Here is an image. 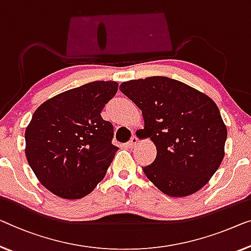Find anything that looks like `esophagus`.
Segmentation results:
<instances>
[{"mask_svg": "<svg viewBox=\"0 0 251 251\" xmlns=\"http://www.w3.org/2000/svg\"><path fill=\"white\" fill-rule=\"evenodd\" d=\"M137 143H138V138L134 135V136H132L130 137V140L127 142V147H128L129 149H133V148H135L136 145H137Z\"/></svg>", "mask_w": 251, "mask_h": 251, "instance_id": "esophagus-1", "label": "esophagus"}]
</instances>
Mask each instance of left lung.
Wrapping results in <instances>:
<instances>
[{"label":"left lung","instance_id":"obj_1","mask_svg":"<svg viewBox=\"0 0 251 251\" xmlns=\"http://www.w3.org/2000/svg\"><path fill=\"white\" fill-rule=\"evenodd\" d=\"M119 90L142 110V132L156 147L155 160L143 167L149 180L173 197L206 185L222 162L227 135L216 103L167 76L123 82Z\"/></svg>","mask_w":251,"mask_h":251}]
</instances>
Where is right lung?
Segmentation results:
<instances>
[{
	"mask_svg": "<svg viewBox=\"0 0 251 251\" xmlns=\"http://www.w3.org/2000/svg\"><path fill=\"white\" fill-rule=\"evenodd\" d=\"M118 90L95 81L48 99L25 129V156L42 185L66 200L87 196L106 176L118 148L101 110Z\"/></svg>",
	"mask_w": 251,
	"mask_h": 251,
	"instance_id": "right-lung-1",
	"label": "right lung"
}]
</instances>
